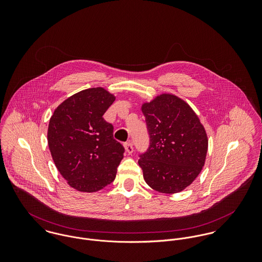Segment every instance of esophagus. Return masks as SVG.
<instances>
[{
    "mask_svg": "<svg viewBox=\"0 0 262 262\" xmlns=\"http://www.w3.org/2000/svg\"><path fill=\"white\" fill-rule=\"evenodd\" d=\"M124 147H125V150H126V152H127V153L131 154V153L133 152V145H132V143H131L130 141H128V142L124 143Z\"/></svg>",
    "mask_w": 262,
    "mask_h": 262,
    "instance_id": "34e87169",
    "label": "esophagus"
}]
</instances>
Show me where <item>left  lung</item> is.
Listing matches in <instances>:
<instances>
[{
  "instance_id": "obj_1",
  "label": "left lung",
  "mask_w": 262,
  "mask_h": 262,
  "mask_svg": "<svg viewBox=\"0 0 262 262\" xmlns=\"http://www.w3.org/2000/svg\"><path fill=\"white\" fill-rule=\"evenodd\" d=\"M149 147L138 163L151 188L176 193L188 187L201 172L208 137L199 117L187 103L170 94L142 105Z\"/></svg>"
}]
</instances>
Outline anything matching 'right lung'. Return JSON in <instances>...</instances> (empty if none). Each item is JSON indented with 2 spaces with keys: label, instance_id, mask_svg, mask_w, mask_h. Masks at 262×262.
<instances>
[{
  "label": "right lung",
  "instance_id": "obj_1",
  "mask_svg": "<svg viewBox=\"0 0 262 262\" xmlns=\"http://www.w3.org/2000/svg\"><path fill=\"white\" fill-rule=\"evenodd\" d=\"M115 97L103 88L80 91L62 102L50 118L48 147L56 168L79 191L94 192L110 185L124 147L113 137L103 115Z\"/></svg>",
  "mask_w": 262,
  "mask_h": 262
}]
</instances>
